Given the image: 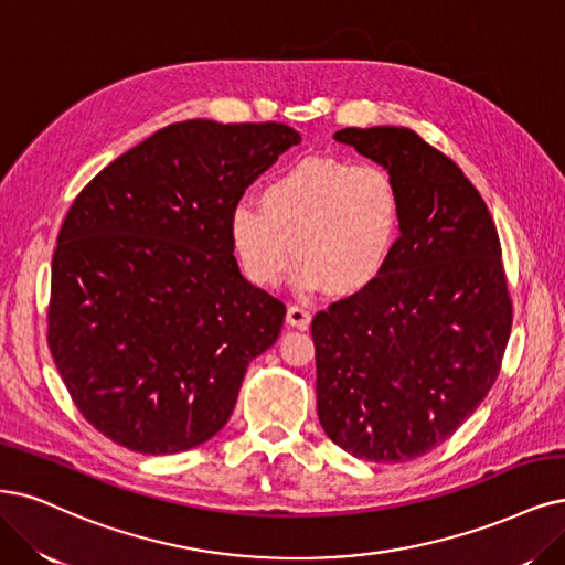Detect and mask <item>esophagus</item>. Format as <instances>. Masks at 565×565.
<instances>
[{"label":"esophagus","instance_id":"obj_1","mask_svg":"<svg viewBox=\"0 0 565 565\" xmlns=\"http://www.w3.org/2000/svg\"><path fill=\"white\" fill-rule=\"evenodd\" d=\"M287 324L297 327V329H306L310 324V310H306L303 306L295 303L287 308Z\"/></svg>","mask_w":565,"mask_h":565}]
</instances>
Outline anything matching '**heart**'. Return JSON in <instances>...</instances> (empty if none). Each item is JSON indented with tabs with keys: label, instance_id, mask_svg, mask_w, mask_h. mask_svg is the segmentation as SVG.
I'll return each instance as SVG.
<instances>
[{
	"label": "heart",
	"instance_id": "heart-1",
	"mask_svg": "<svg viewBox=\"0 0 565 565\" xmlns=\"http://www.w3.org/2000/svg\"><path fill=\"white\" fill-rule=\"evenodd\" d=\"M402 226V191L379 163L310 157L282 168L262 205H233L228 233L252 282L278 285L297 259L301 289L353 295L393 257Z\"/></svg>",
	"mask_w": 565,
	"mask_h": 565
}]
</instances>
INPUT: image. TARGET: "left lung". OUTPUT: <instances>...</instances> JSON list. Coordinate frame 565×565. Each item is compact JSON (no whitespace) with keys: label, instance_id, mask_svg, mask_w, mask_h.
Masks as SVG:
<instances>
[{"label":"left lung","instance_id":"left-lung-1","mask_svg":"<svg viewBox=\"0 0 565 565\" xmlns=\"http://www.w3.org/2000/svg\"><path fill=\"white\" fill-rule=\"evenodd\" d=\"M334 140L393 172L402 233L383 274L310 324L318 418L350 456L406 462L449 439L500 374L512 332L500 238L475 184L412 128Z\"/></svg>","mask_w":565,"mask_h":565}]
</instances>
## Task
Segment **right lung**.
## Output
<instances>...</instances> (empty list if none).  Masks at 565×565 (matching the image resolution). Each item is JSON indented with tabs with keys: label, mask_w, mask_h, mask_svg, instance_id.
Listing matches in <instances>:
<instances>
[{
	"label": "right lung",
	"mask_w": 565,
	"mask_h": 565,
	"mask_svg": "<svg viewBox=\"0 0 565 565\" xmlns=\"http://www.w3.org/2000/svg\"><path fill=\"white\" fill-rule=\"evenodd\" d=\"M299 140L276 121L170 124L74 199L46 339L74 406L114 444L166 456L215 437L280 337L287 308L241 276L228 220Z\"/></svg>",
	"instance_id": "right-lung-1"
}]
</instances>
